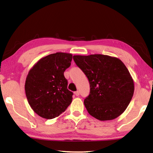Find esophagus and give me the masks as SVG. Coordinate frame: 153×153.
<instances>
[{"instance_id": "esophagus-1", "label": "esophagus", "mask_w": 153, "mask_h": 153, "mask_svg": "<svg viewBox=\"0 0 153 153\" xmlns=\"http://www.w3.org/2000/svg\"><path fill=\"white\" fill-rule=\"evenodd\" d=\"M74 94H75V95H76V96H79V92L78 91H77L74 92Z\"/></svg>"}]
</instances>
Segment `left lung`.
I'll use <instances>...</instances> for the list:
<instances>
[{
	"label": "left lung",
	"mask_w": 153,
	"mask_h": 153,
	"mask_svg": "<svg viewBox=\"0 0 153 153\" xmlns=\"http://www.w3.org/2000/svg\"><path fill=\"white\" fill-rule=\"evenodd\" d=\"M73 59L89 82V95L84 100L89 114L100 121L121 115L134 92V80L124 64L103 54L75 55Z\"/></svg>",
	"instance_id": "8db88e82"
}]
</instances>
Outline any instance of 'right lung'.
I'll return each mask as SVG.
<instances>
[{
	"label": "right lung",
	"mask_w": 153,
	"mask_h": 153,
	"mask_svg": "<svg viewBox=\"0 0 153 153\" xmlns=\"http://www.w3.org/2000/svg\"><path fill=\"white\" fill-rule=\"evenodd\" d=\"M71 60V54H51L42 58L29 71L25 95L31 108L42 118L58 117L72 101L73 93L68 89V81L64 76Z\"/></svg>",
	"instance_id": "right-lung-1"
}]
</instances>
